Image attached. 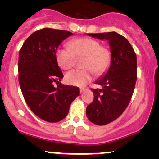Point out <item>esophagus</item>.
I'll return each mask as SVG.
<instances>
[{
  "instance_id": "obj_1",
  "label": "esophagus",
  "mask_w": 159,
  "mask_h": 159,
  "mask_svg": "<svg viewBox=\"0 0 159 159\" xmlns=\"http://www.w3.org/2000/svg\"><path fill=\"white\" fill-rule=\"evenodd\" d=\"M84 91H86V89L82 88V89H81V90H80V93H83L84 92Z\"/></svg>"
}]
</instances>
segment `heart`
<instances>
[{
    "mask_svg": "<svg viewBox=\"0 0 159 159\" xmlns=\"http://www.w3.org/2000/svg\"><path fill=\"white\" fill-rule=\"evenodd\" d=\"M57 61L62 69H69L75 64V58L84 57L82 67L84 69L69 71L65 75L69 84L83 87L93 78V72L96 75L103 73L111 62V52L100 45L97 40L82 37L72 40L69 48H59L57 51Z\"/></svg>",
    "mask_w": 159,
    "mask_h": 159,
    "instance_id": "b5f03b06",
    "label": "heart"
}]
</instances>
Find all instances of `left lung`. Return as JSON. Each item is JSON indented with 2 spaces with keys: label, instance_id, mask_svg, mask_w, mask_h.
<instances>
[{
  "label": "left lung",
  "instance_id": "left-lung-1",
  "mask_svg": "<svg viewBox=\"0 0 159 159\" xmlns=\"http://www.w3.org/2000/svg\"><path fill=\"white\" fill-rule=\"evenodd\" d=\"M87 35L107 40L110 46V66L95 82L102 88L92 89L94 100L86 110L90 122L103 125L117 119L130 102L137 80V57L129 42L117 33Z\"/></svg>",
  "mask_w": 159,
  "mask_h": 159
}]
</instances>
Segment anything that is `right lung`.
<instances>
[{"instance_id":"obj_1","label":"right lung","mask_w":159,"mask_h":159,"mask_svg":"<svg viewBox=\"0 0 159 159\" xmlns=\"http://www.w3.org/2000/svg\"><path fill=\"white\" fill-rule=\"evenodd\" d=\"M73 34L66 30L43 28L25 40L19 54V82L28 107L40 119L57 123L66 116L69 107L80 95L79 88L63 85L56 52L63 40Z\"/></svg>"}]
</instances>
